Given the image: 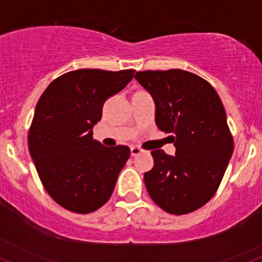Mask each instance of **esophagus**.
<instances>
[{
  "instance_id": "34e87169",
  "label": "esophagus",
  "mask_w": 262,
  "mask_h": 262,
  "mask_svg": "<svg viewBox=\"0 0 262 262\" xmlns=\"http://www.w3.org/2000/svg\"><path fill=\"white\" fill-rule=\"evenodd\" d=\"M143 149H141V148H138V147H131V156L132 157H136V156H138V154H141V153H143Z\"/></svg>"
}]
</instances>
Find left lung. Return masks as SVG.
I'll return each mask as SVG.
<instances>
[{"instance_id":"1","label":"left lung","mask_w":262,"mask_h":262,"mask_svg":"<svg viewBox=\"0 0 262 262\" xmlns=\"http://www.w3.org/2000/svg\"><path fill=\"white\" fill-rule=\"evenodd\" d=\"M135 79L153 97L157 126L172 134L176 147V156L151 150L148 194L169 214L195 211L214 196L233 153L224 104L206 80L186 70H144Z\"/></svg>"}]
</instances>
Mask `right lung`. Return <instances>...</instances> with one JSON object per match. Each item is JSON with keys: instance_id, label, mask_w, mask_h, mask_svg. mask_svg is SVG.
<instances>
[{"instance_id": "obj_1", "label": "right lung", "mask_w": 262, "mask_h": 262, "mask_svg": "<svg viewBox=\"0 0 262 262\" xmlns=\"http://www.w3.org/2000/svg\"><path fill=\"white\" fill-rule=\"evenodd\" d=\"M134 69H79L48 85L38 99L29 151L42 186L54 202L76 214H90L108 202L130 148L105 147L92 127L103 104L134 77Z\"/></svg>"}]
</instances>
